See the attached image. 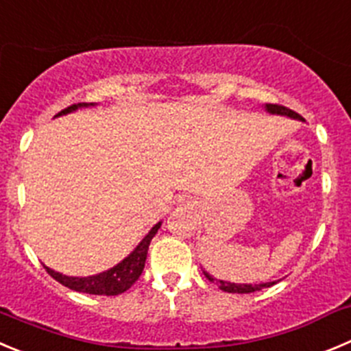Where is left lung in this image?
<instances>
[{"label":"left lung","mask_w":351,"mask_h":351,"mask_svg":"<svg viewBox=\"0 0 351 351\" xmlns=\"http://www.w3.org/2000/svg\"><path fill=\"white\" fill-rule=\"evenodd\" d=\"M265 109H267L270 114H280V116H287V117H293V119L303 121V117H301L300 114L294 112V110H291V109H287V107L279 106V104H267V106H265ZM204 275L208 277L209 282L220 284L221 291H227V293H237V294L254 293V291H261L263 287H270L275 284V282H265V284H254V286L253 284H235V282H227V280L215 279V277H211L208 271H204Z\"/></svg>","instance_id":"obj_1"}]
</instances>
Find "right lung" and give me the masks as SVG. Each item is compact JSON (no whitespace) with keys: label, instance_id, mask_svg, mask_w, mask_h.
Masks as SVG:
<instances>
[{"label":"right lung","instance_id":"right-lung-1","mask_svg":"<svg viewBox=\"0 0 351 351\" xmlns=\"http://www.w3.org/2000/svg\"><path fill=\"white\" fill-rule=\"evenodd\" d=\"M86 106L88 104H77V106L74 104V106L60 110L57 116L69 114L72 112V110H76L77 107H86ZM90 106H93V104H90ZM159 227H160V221L150 228L149 234L143 237V241L136 245L135 251H133L130 256H126L121 263H117L116 267H112L107 271H101V274L90 275V277H67V275L58 274V271L51 270V268L48 267L45 268H47L48 274H50L57 282H60L62 286L69 287V289L72 291L86 293V294H98V296H117V294L130 289V287L138 280L140 275H142L143 267H145L147 251H149L150 241H152L154 235L157 234Z\"/></svg>","mask_w":351,"mask_h":351}]
</instances>
